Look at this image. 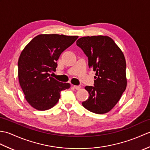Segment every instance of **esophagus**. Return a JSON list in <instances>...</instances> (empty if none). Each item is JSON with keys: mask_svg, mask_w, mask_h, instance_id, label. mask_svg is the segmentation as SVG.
<instances>
[{"mask_svg": "<svg viewBox=\"0 0 150 150\" xmlns=\"http://www.w3.org/2000/svg\"><path fill=\"white\" fill-rule=\"evenodd\" d=\"M73 88H74L75 90H79L81 88V86H73Z\"/></svg>", "mask_w": 150, "mask_h": 150, "instance_id": "34e87169", "label": "esophagus"}]
</instances>
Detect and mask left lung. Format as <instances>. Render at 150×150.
<instances>
[{"label": "left lung", "instance_id": "obj_1", "mask_svg": "<svg viewBox=\"0 0 150 150\" xmlns=\"http://www.w3.org/2000/svg\"><path fill=\"white\" fill-rule=\"evenodd\" d=\"M77 45L88 57L89 68L96 72L94 86L85 87L89 97L82 102V106L95 113L109 112L126 88V64L124 54L108 36L81 37L77 40Z\"/></svg>", "mask_w": 150, "mask_h": 150}]
</instances>
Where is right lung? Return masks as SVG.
Segmentation results:
<instances>
[{
    "label": "right lung",
    "instance_id": "1",
    "mask_svg": "<svg viewBox=\"0 0 150 150\" xmlns=\"http://www.w3.org/2000/svg\"><path fill=\"white\" fill-rule=\"evenodd\" d=\"M78 36L41 34L34 37L22 51L18 61V77L25 98L35 109L49 110L58 103L60 91L71 86L50 76L57 61Z\"/></svg>",
    "mask_w": 150,
    "mask_h": 150
}]
</instances>
